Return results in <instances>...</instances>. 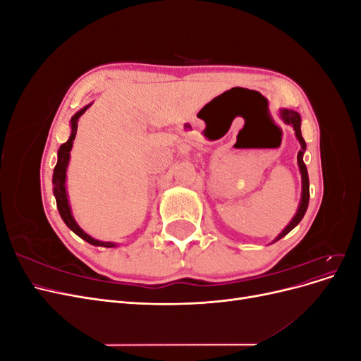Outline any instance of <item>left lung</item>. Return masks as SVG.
<instances>
[{"label": "left lung", "instance_id": "1", "mask_svg": "<svg viewBox=\"0 0 361 361\" xmlns=\"http://www.w3.org/2000/svg\"><path fill=\"white\" fill-rule=\"evenodd\" d=\"M280 117L283 122H285L286 125H290L295 130V137H297V140L300 141L301 145V150L298 152V157H297V161H298V167H300V173H301V200H300V204H298V209H297V214L293 215V218L290 220V223L283 228L281 233L274 239L272 243H277L279 239H281L283 236H286L292 228L295 226H298V223L302 220V216L305 214V211H307V206H309V197H310V183H309V173H307V167H305V164L302 161V157H304V152H305V141L301 135V116L293 111V110H288V108H280Z\"/></svg>", "mask_w": 361, "mask_h": 361}]
</instances>
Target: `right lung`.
I'll use <instances>...</instances> for the list:
<instances>
[{"instance_id": "right-lung-1", "label": "right lung", "mask_w": 361, "mask_h": 361, "mask_svg": "<svg viewBox=\"0 0 361 361\" xmlns=\"http://www.w3.org/2000/svg\"><path fill=\"white\" fill-rule=\"evenodd\" d=\"M92 104L85 105L84 108L78 113H75L71 118V137L66 141V143L61 145L59 149V159H57V166L54 169V174H52V185H54V195H56V202H57V207L60 216L63 218V221L66 223V226L71 228L73 233L78 235L80 238H82L84 241H87L92 245L96 247H106V248H114L117 247L116 243H104V241H97V239L92 238L89 233H85L82 228L78 226V223L75 221V218L72 215V209L69 204V199H68V191H66V171H68V166H69V159H71V150L73 146V140L76 135V128H78V120L80 117L87 111V108H90Z\"/></svg>"}]
</instances>
